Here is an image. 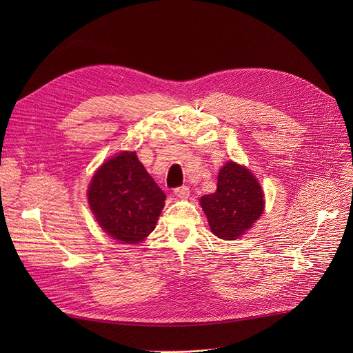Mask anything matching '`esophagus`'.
Listing matches in <instances>:
<instances>
[{"instance_id": "obj_1", "label": "esophagus", "mask_w": 353, "mask_h": 353, "mask_svg": "<svg viewBox=\"0 0 353 353\" xmlns=\"http://www.w3.org/2000/svg\"><path fill=\"white\" fill-rule=\"evenodd\" d=\"M174 195L181 198V199H185L188 195H190V188L185 187V185H181V187H177L174 188Z\"/></svg>"}]
</instances>
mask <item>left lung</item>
<instances>
[{
    "instance_id": "left-lung-1",
    "label": "left lung",
    "mask_w": 353,
    "mask_h": 353,
    "mask_svg": "<svg viewBox=\"0 0 353 353\" xmlns=\"http://www.w3.org/2000/svg\"><path fill=\"white\" fill-rule=\"evenodd\" d=\"M211 232L223 240L244 234L264 212L263 188L247 168L228 162L218 174L216 191L201 196Z\"/></svg>"
}]
</instances>
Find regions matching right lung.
Wrapping results in <instances>:
<instances>
[{
	"label": "right lung",
	"instance_id": "1",
	"mask_svg": "<svg viewBox=\"0 0 353 353\" xmlns=\"http://www.w3.org/2000/svg\"><path fill=\"white\" fill-rule=\"evenodd\" d=\"M165 199L137 154L128 150L100 166L88 188V203L97 223L124 244L141 243L155 229Z\"/></svg>",
	"mask_w": 353,
	"mask_h": 353
}]
</instances>
